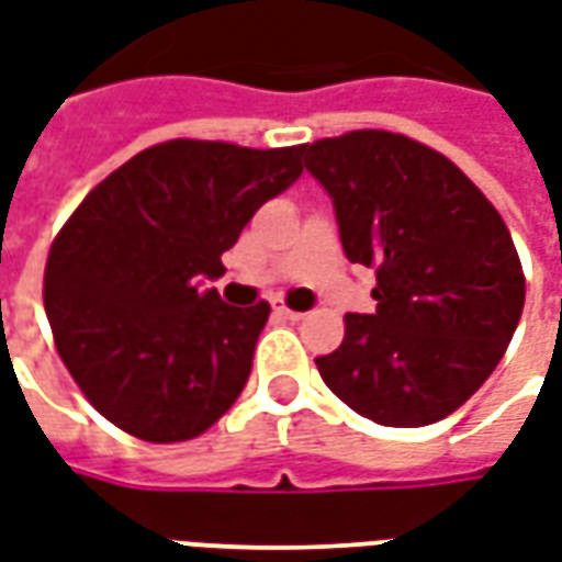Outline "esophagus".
<instances>
[{
  "instance_id": "34e87169",
  "label": "esophagus",
  "mask_w": 562,
  "mask_h": 562,
  "mask_svg": "<svg viewBox=\"0 0 562 562\" xmlns=\"http://www.w3.org/2000/svg\"><path fill=\"white\" fill-rule=\"evenodd\" d=\"M273 313H277V316H282V318H289V322H301V318H304V313H297V310H289V306H282V304L273 306Z\"/></svg>"
}]
</instances>
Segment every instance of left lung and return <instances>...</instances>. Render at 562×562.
<instances>
[{"mask_svg": "<svg viewBox=\"0 0 562 562\" xmlns=\"http://www.w3.org/2000/svg\"><path fill=\"white\" fill-rule=\"evenodd\" d=\"M330 195L342 252L376 270L373 313H346L340 349L316 358L349 409L424 427L482 389L524 310V270L506 222L442 153L394 132L304 144Z\"/></svg>", "mask_w": 562, "mask_h": 562, "instance_id": "obj_1", "label": "left lung"}]
</instances>
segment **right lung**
Returning <instances> with one entry per match:
<instances>
[{
	"instance_id": "right-lung-1",
	"label": "right lung",
	"mask_w": 562,
	"mask_h": 562,
	"mask_svg": "<svg viewBox=\"0 0 562 562\" xmlns=\"http://www.w3.org/2000/svg\"><path fill=\"white\" fill-rule=\"evenodd\" d=\"M304 147L168 140L92 189L56 234L44 310L87 401L147 442L220 422L252 373L270 306L225 304L222 252L304 173Z\"/></svg>"
}]
</instances>
